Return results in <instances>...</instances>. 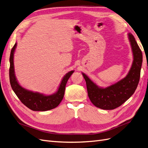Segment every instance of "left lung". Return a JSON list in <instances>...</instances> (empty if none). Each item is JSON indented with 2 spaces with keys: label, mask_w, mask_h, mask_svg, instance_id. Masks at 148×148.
Listing matches in <instances>:
<instances>
[{
  "label": "left lung",
  "mask_w": 148,
  "mask_h": 148,
  "mask_svg": "<svg viewBox=\"0 0 148 148\" xmlns=\"http://www.w3.org/2000/svg\"><path fill=\"white\" fill-rule=\"evenodd\" d=\"M133 55V62L128 75L122 79L110 86L100 88L82 73L86 81L89 99L96 107L104 110H112L120 106L135 92L140 81L143 55L132 34L128 33Z\"/></svg>",
  "instance_id": "obj_1"
}]
</instances>
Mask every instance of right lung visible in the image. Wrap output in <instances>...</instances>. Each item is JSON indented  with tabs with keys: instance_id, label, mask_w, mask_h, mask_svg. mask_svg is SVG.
I'll use <instances>...</instances> for the list:
<instances>
[{
	"instance_id": "add662e5",
	"label": "right lung",
	"mask_w": 148,
	"mask_h": 148,
	"mask_svg": "<svg viewBox=\"0 0 148 148\" xmlns=\"http://www.w3.org/2000/svg\"><path fill=\"white\" fill-rule=\"evenodd\" d=\"M16 47V43L15 44L10 52V69L9 77L12 88L24 105L34 111H46L56 108L59 105L65 93V86L67 81L72 75L74 71H70L67 73L62 79L59 89L56 92L51 95H44L39 92H34L27 90L21 87L18 83L14 71L13 64V55Z\"/></svg>"
}]
</instances>
